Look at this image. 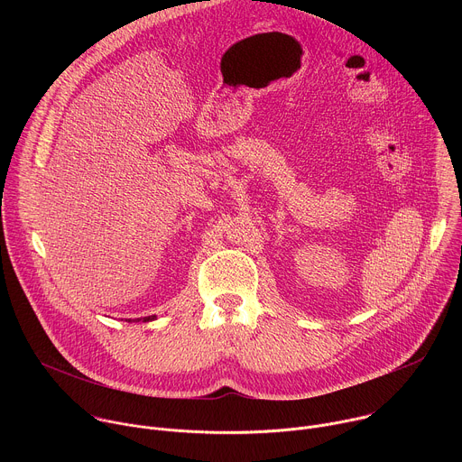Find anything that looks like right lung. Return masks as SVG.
<instances>
[{
  "instance_id": "1",
  "label": "right lung",
  "mask_w": 462,
  "mask_h": 462,
  "mask_svg": "<svg viewBox=\"0 0 462 462\" xmlns=\"http://www.w3.org/2000/svg\"><path fill=\"white\" fill-rule=\"evenodd\" d=\"M157 316L153 314V316H146V318H137V319H127V321H152V319H155Z\"/></svg>"
}]
</instances>
